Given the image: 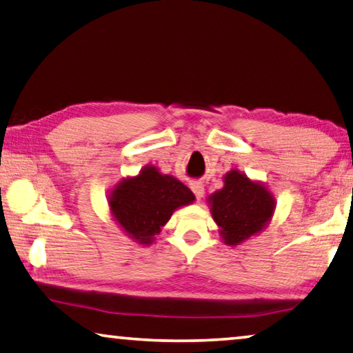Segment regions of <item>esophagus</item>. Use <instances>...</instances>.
Listing matches in <instances>:
<instances>
[{"label": "esophagus", "instance_id": "34e87169", "mask_svg": "<svg viewBox=\"0 0 353 353\" xmlns=\"http://www.w3.org/2000/svg\"><path fill=\"white\" fill-rule=\"evenodd\" d=\"M190 188L193 190L194 196H196L198 199L203 198V194H204V183L201 181H193L190 183Z\"/></svg>", "mask_w": 353, "mask_h": 353}]
</instances>
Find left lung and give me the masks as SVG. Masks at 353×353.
Here are the masks:
<instances>
[{"label":"left lung","instance_id":"left-lung-1","mask_svg":"<svg viewBox=\"0 0 353 353\" xmlns=\"http://www.w3.org/2000/svg\"><path fill=\"white\" fill-rule=\"evenodd\" d=\"M212 215L222 238L236 245L259 233L271 219L274 199L260 183H255L238 171L225 176V187L209 198Z\"/></svg>","mask_w":353,"mask_h":353}]
</instances>
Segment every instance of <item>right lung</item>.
Segmentation results:
<instances>
[{
	"label": "right lung",
	"instance_id": "right-lung-1",
	"mask_svg": "<svg viewBox=\"0 0 353 353\" xmlns=\"http://www.w3.org/2000/svg\"><path fill=\"white\" fill-rule=\"evenodd\" d=\"M194 194L181 181L149 166L138 177L126 179L109 198L110 210L131 238L150 244L174 209L190 204Z\"/></svg>",
	"mask_w": 353,
	"mask_h": 353
}]
</instances>
